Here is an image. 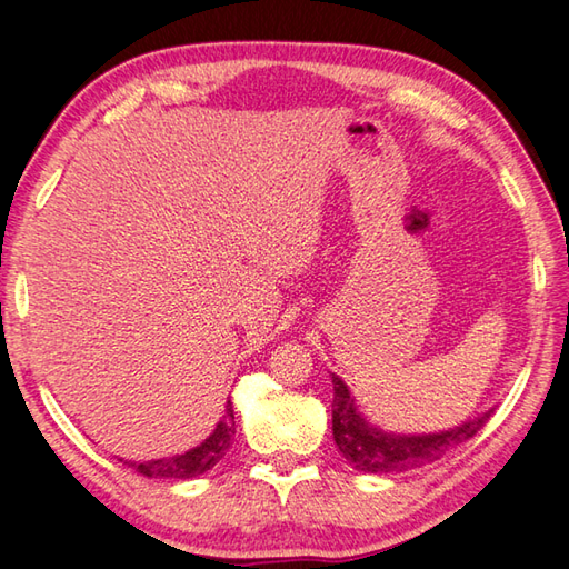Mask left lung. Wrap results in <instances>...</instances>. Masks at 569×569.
Here are the masks:
<instances>
[{
	"label": "left lung",
	"mask_w": 569,
	"mask_h": 569,
	"mask_svg": "<svg viewBox=\"0 0 569 569\" xmlns=\"http://www.w3.org/2000/svg\"><path fill=\"white\" fill-rule=\"evenodd\" d=\"M335 398H332V435L340 447L342 457L359 471L369 475H391V471H406L413 467L430 465L435 459L447 455L452 447L467 442L469 438L485 428L491 418L493 408L477 418L465 420L462 426L440 430V432H422V435H396L383 432L381 428L359 413L355 398L349 393L347 383L332 373Z\"/></svg>",
	"instance_id": "obj_1"
}]
</instances>
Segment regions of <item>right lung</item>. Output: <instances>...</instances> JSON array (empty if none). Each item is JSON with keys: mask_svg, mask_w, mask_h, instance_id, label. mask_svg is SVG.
<instances>
[{"mask_svg": "<svg viewBox=\"0 0 569 569\" xmlns=\"http://www.w3.org/2000/svg\"><path fill=\"white\" fill-rule=\"evenodd\" d=\"M234 408L232 401H227L224 406V416L217 422V428L204 442L198 447H192L186 455H176V457H163V459H149V462H124L129 465L139 475L149 477V479H192L200 477L204 471L212 469L220 459L227 455L229 447H232L234 440Z\"/></svg>", "mask_w": 569, "mask_h": 569, "instance_id": "obj_1", "label": "right lung"}]
</instances>
